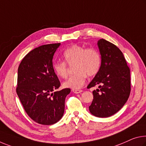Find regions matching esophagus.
Listing matches in <instances>:
<instances>
[{
	"label": "esophagus",
	"mask_w": 146,
	"mask_h": 146,
	"mask_svg": "<svg viewBox=\"0 0 146 146\" xmlns=\"http://www.w3.org/2000/svg\"><path fill=\"white\" fill-rule=\"evenodd\" d=\"M72 91L73 93H75V94H80L82 92V90H73Z\"/></svg>",
	"instance_id": "obj_1"
}]
</instances>
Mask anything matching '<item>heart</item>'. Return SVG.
I'll list each match as a JSON object with an SVG mask.
<instances>
[{"label":"heart","mask_w":146,"mask_h":146,"mask_svg":"<svg viewBox=\"0 0 146 146\" xmlns=\"http://www.w3.org/2000/svg\"><path fill=\"white\" fill-rule=\"evenodd\" d=\"M64 57L69 66H73L75 73L64 82V86L73 90H78L83 86L87 75H96L100 69L101 60L98 50L94 48H86L84 46L73 45L64 52ZM54 72L58 77H68V65L65 62H56L52 65Z\"/></svg>","instance_id":"obj_1"}]
</instances>
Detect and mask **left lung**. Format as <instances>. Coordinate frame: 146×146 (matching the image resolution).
Segmentation results:
<instances>
[{
  "instance_id": "left-lung-1",
  "label": "left lung",
  "mask_w": 146,
  "mask_h": 146,
  "mask_svg": "<svg viewBox=\"0 0 146 146\" xmlns=\"http://www.w3.org/2000/svg\"><path fill=\"white\" fill-rule=\"evenodd\" d=\"M101 64L99 72L88 85L98 86L92 92L94 99L90 113L99 117L114 115L123 107L131 92L130 69L123 53L114 44L104 39L98 41Z\"/></svg>"
}]
</instances>
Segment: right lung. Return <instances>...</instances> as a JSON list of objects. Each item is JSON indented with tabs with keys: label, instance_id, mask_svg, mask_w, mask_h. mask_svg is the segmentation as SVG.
Returning <instances> with one entry per match:
<instances>
[{
	"label": "right lung",
	"instance_id": "obj_1",
	"mask_svg": "<svg viewBox=\"0 0 146 146\" xmlns=\"http://www.w3.org/2000/svg\"><path fill=\"white\" fill-rule=\"evenodd\" d=\"M60 43L41 45L29 52L18 68L17 94L27 114L41 125L56 123L64 115L65 99L71 90L60 86L52 66Z\"/></svg>",
	"mask_w": 146,
	"mask_h": 146
}]
</instances>
